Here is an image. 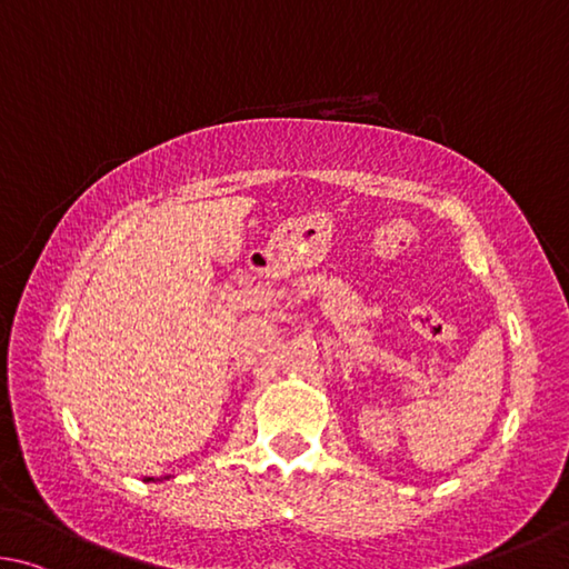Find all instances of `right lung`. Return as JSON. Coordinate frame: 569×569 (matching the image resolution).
<instances>
[{"instance_id": "1", "label": "right lung", "mask_w": 569, "mask_h": 569, "mask_svg": "<svg viewBox=\"0 0 569 569\" xmlns=\"http://www.w3.org/2000/svg\"><path fill=\"white\" fill-rule=\"evenodd\" d=\"M162 480H169V475L167 477H159V480H154V477H144V482H162Z\"/></svg>"}]
</instances>
